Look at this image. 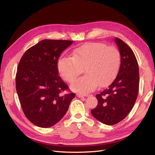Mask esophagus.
Returning <instances> with one entry per match:
<instances>
[{
    "label": "esophagus",
    "instance_id": "esophagus-1",
    "mask_svg": "<svg viewBox=\"0 0 155 155\" xmlns=\"http://www.w3.org/2000/svg\"><path fill=\"white\" fill-rule=\"evenodd\" d=\"M85 96H86V95H84V94H81V93H77V97H79V98L84 97Z\"/></svg>",
    "mask_w": 155,
    "mask_h": 155
}]
</instances>
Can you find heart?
<instances>
[{
    "label": "heart",
    "mask_w": 155,
    "mask_h": 155,
    "mask_svg": "<svg viewBox=\"0 0 155 155\" xmlns=\"http://www.w3.org/2000/svg\"><path fill=\"white\" fill-rule=\"evenodd\" d=\"M120 54L114 47L102 42H88L75 48L72 57L63 56L57 67L62 78L72 83L83 72L86 75L72 84V89L82 94L93 91L100 85L109 84L116 77L120 65Z\"/></svg>",
    "instance_id": "heart-1"
}]
</instances>
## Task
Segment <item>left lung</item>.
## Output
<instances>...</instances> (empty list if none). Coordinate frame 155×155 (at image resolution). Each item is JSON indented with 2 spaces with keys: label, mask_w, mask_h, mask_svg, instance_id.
<instances>
[{
  "label": "left lung",
  "mask_w": 155,
  "mask_h": 155,
  "mask_svg": "<svg viewBox=\"0 0 155 155\" xmlns=\"http://www.w3.org/2000/svg\"><path fill=\"white\" fill-rule=\"evenodd\" d=\"M121 61L118 74L108 88L96 95L98 104L93 116L107 125L123 120L132 110L139 93V64L133 51L121 39L114 38Z\"/></svg>",
  "instance_id": "left-lung-1"
}]
</instances>
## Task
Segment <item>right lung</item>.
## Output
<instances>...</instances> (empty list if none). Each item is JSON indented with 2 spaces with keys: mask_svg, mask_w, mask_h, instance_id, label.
I'll use <instances>...</instances> for the list:
<instances>
[{
  "mask_svg": "<svg viewBox=\"0 0 155 155\" xmlns=\"http://www.w3.org/2000/svg\"><path fill=\"white\" fill-rule=\"evenodd\" d=\"M72 41L45 39L23 54L16 74V89L23 113L32 124L52 127L64 116L75 94L58 76V59Z\"/></svg>",
  "mask_w": 155,
  "mask_h": 155,
  "instance_id": "obj_1",
  "label": "right lung"
}]
</instances>
